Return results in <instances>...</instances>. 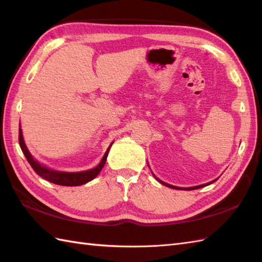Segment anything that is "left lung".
<instances>
[{
  "mask_svg": "<svg viewBox=\"0 0 262 262\" xmlns=\"http://www.w3.org/2000/svg\"><path fill=\"white\" fill-rule=\"evenodd\" d=\"M159 180V179H158ZM161 183H162V185H164V186H166V187H170V188H172V189H183V188H179V187H174V186H171V185H168V183H165V182H163V181H161V180H159ZM211 182H214V181H211ZM207 185H209V183H206V185H202V186H197V187H191V188H185V189H187V190H193V189H199V188H202V187H205V186H207Z\"/></svg>",
  "mask_w": 262,
  "mask_h": 262,
  "instance_id": "left-lung-1",
  "label": "left lung"
}]
</instances>
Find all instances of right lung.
<instances>
[{"instance_id": "add662e5", "label": "right lung", "mask_w": 262, "mask_h": 262, "mask_svg": "<svg viewBox=\"0 0 262 262\" xmlns=\"http://www.w3.org/2000/svg\"><path fill=\"white\" fill-rule=\"evenodd\" d=\"M19 144H20V147L22 149V152H24L27 161L30 163L31 168L38 176H40L41 178H43V179H46L49 182L55 183V185L70 186V187L84 185V183L94 179V178H96L100 173V171H101L104 166L105 161H107L109 149H110L111 145H113V143H111L110 146L107 149V152L104 153L101 162H100L94 169L88 170V171H82V172H59V171L49 170L48 168H46V166H43L40 163H38L37 161L31 157V154L29 153V151H28V148L25 144L24 137H22L21 128H19Z\"/></svg>"}]
</instances>
